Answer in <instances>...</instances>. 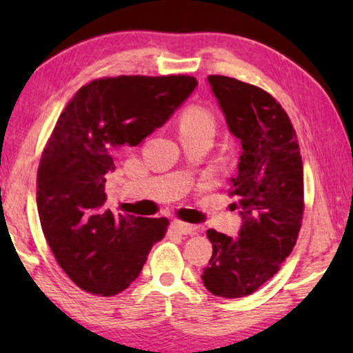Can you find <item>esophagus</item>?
Segmentation results:
<instances>
[{
  "label": "esophagus",
  "mask_w": 353,
  "mask_h": 353,
  "mask_svg": "<svg viewBox=\"0 0 353 353\" xmlns=\"http://www.w3.org/2000/svg\"><path fill=\"white\" fill-rule=\"evenodd\" d=\"M173 230H176L178 233L181 234H194L197 231V226L196 225H190L186 223V221H181V220H173Z\"/></svg>",
  "instance_id": "esophagus-1"
}]
</instances>
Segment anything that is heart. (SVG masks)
<instances>
[{
    "mask_svg": "<svg viewBox=\"0 0 353 353\" xmlns=\"http://www.w3.org/2000/svg\"><path fill=\"white\" fill-rule=\"evenodd\" d=\"M215 115L209 108L201 104H192L183 110L178 119L180 137H197V134L215 133Z\"/></svg>",
    "mask_w": 353,
    "mask_h": 353,
    "instance_id": "heart-1",
    "label": "heart"
}]
</instances>
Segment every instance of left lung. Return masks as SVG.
Returning <instances> with one entry per match:
<instances>
[{
  "label": "left lung",
  "instance_id": "8db88e82",
  "mask_svg": "<svg viewBox=\"0 0 353 353\" xmlns=\"http://www.w3.org/2000/svg\"><path fill=\"white\" fill-rule=\"evenodd\" d=\"M207 80L241 146L230 194L244 223L238 239L207 230L212 257L202 281L214 296L239 299L273 278L297 243L305 207L303 163L291 119L272 94L231 77Z\"/></svg>",
  "mask_w": 353,
  "mask_h": 353
}]
</instances>
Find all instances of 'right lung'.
I'll use <instances>...</instances> for the list:
<instances>
[{
  "instance_id": "add662e5",
  "label": "right lung",
  "mask_w": 353,
  "mask_h": 353,
  "mask_svg": "<svg viewBox=\"0 0 353 353\" xmlns=\"http://www.w3.org/2000/svg\"><path fill=\"white\" fill-rule=\"evenodd\" d=\"M196 85L190 75L103 77L81 86L57 119L38 165L37 207L52 255L83 291H125L165 236V216L105 209V176L119 149L162 127Z\"/></svg>"
}]
</instances>
